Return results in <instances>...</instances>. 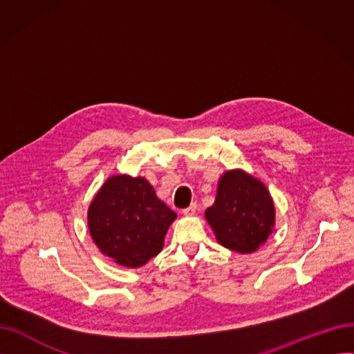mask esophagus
<instances>
[{
  "instance_id": "1",
  "label": "esophagus",
  "mask_w": 354,
  "mask_h": 354,
  "mask_svg": "<svg viewBox=\"0 0 354 354\" xmlns=\"http://www.w3.org/2000/svg\"><path fill=\"white\" fill-rule=\"evenodd\" d=\"M182 214H183L185 216H192V215H195V214H196V205H195V203H192V205L188 207V208H185V209L182 211Z\"/></svg>"
}]
</instances>
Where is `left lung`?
Returning <instances> with one entry per match:
<instances>
[{"instance_id": "8db88e82", "label": "left lung", "mask_w": 354, "mask_h": 354, "mask_svg": "<svg viewBox=\"0 0 354 354\" xmlns=\"http://www.w3.org/2000/svg\"><path fill=\"white\" fill-rule=\"evenodd\" d=\"M205 218L222 247L251 254L272 234L275 207L261 180L243 169H231L219 178L215 202Z\"/></svg>"}]
</instances>
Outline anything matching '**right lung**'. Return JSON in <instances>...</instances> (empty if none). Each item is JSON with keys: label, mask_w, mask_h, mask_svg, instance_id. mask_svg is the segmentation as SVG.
<instances>
[{"label": "right lung", "mask_w": 354, "mask_h": 354, "mask_svg": "<svg viewBox=\"0 0 354 354\" xmlns=\"http://www.w3.org/2000/svg\"><path fill=\"white\" fill-rule=\"evenodd\" d=\"M175 219L176 214L143 176L107 178L87 209L93 243L103 255L126 268L143 267L156 257Z\"/></svg>", "instance_id": "add662e5"}]
</instances>
